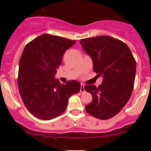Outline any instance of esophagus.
Here are the masks:
<instances>
[{
	"mask_svg": "<svg viewBox=\"0 0 151 151\" xmlns=\"http://www.w3.org/2000/svg\"><path fill=\"white\" fill-rule=\"evenodd\" d=\"M80 92L84 93L85 92V89H84V86L83 84H81V87H80Z\"/></svg>",
	"mask_w": 151,
	"mask_h": 151,
	"instance_id": "1",
	"label": "esophagus"
}]
</instances>
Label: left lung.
Masks as SVG:
<instances>
[{"mask_svg": "<svg viewBox=\"0 0 151 151\" xmlns=\"http://www.w3.org/2000/svg\"><path fill=\"white\" fill-rule=\"evenodd\" d=\"M80 44L92 59L93 69L103 77L98 87L87 84L84 89L92 95L86 105L88 114L101 120L111 119L124 108L132 93L136 63L127 45L109 36L81 40Z\"/></svg>", "mask_w": 151, "mask_h": 151, "instance_id": "8db88e82", "label": "left lung"}]
</instances>
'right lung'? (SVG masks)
<instances>
[{
  "mask_svg": "<svg viewBox=\"0 0 151 151\" xmlns=\"http://www.w3.org/2000/svg\"><path fill=\"white\" fill-rule=\"evenodd\" d=\"M76 40L43 34L26 45L19 62L18 85L22 101L32 115L50 120L63 113L68 99L80 91V83L65 84L54 78L62 57Z\"/></svg>",
  "mask_w": 151,
  "mask_h": 151,
  "instance_id": "obj_1",
  "label": "right lung"
}]
</instances>
